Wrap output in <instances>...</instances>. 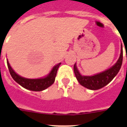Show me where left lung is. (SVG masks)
Listing matches in <instances>:
<instances>
[{
	"label": "left lung",
	"instance_id": "obj_1",
	"mask_svg": "<svg viewBox=\"0 0 127 127\" xmlns=\"http://www.w3.org/2000/svg\"><path fill=\"white\" fill-rule=\"evenodd\" d=\"M123 62V47L121 46V54L116 64L111 67L109 69L97 74L92 76H83L79 74L76 64L74 65V71L76 79L79 83L85 88L90 90H96L103 88L105 85L109 83L120 70Z\"/></svg>",
	"mask_w": 127,
	"mask_h": 127
}]
</instances>
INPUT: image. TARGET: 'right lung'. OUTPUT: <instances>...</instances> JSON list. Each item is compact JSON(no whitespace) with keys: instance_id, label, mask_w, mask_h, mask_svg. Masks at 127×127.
<instances>
[{"instance_id":"obj_1","label":"right lung","mask_w":127,"mask_h":127,"mask_svg":"<svg viewBox=\"0 0 127 127\" xmlns=\"http://www.w3.org/2000/svg\"><path fill=\"white\" fill-rule=\"evenodd\" d=\"M7 64L9 70L10 74L12 76L13 79L16 82H17L19 85L23 86V88H26V89L30 90L32 91L39 92V91H42L46 89L47 88H48L49 86H50L51 85L53 84L55 80L57 70H58V67H59L60 65L61 64V63L55 66L53 68L50 74L48 75L47 77H44V78L36 79H27V78L21 77L13 70L7 60Z\"/></svg>"}]
</instances>
